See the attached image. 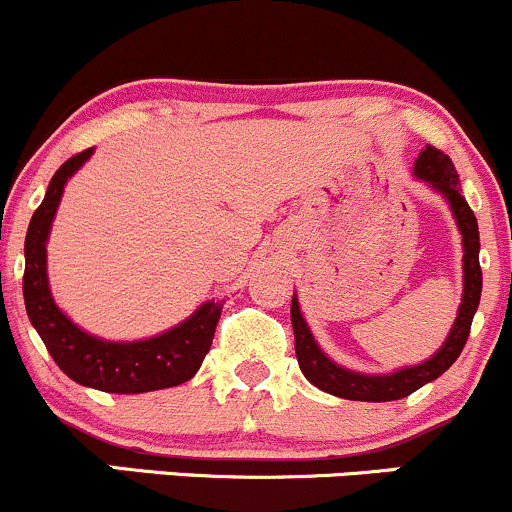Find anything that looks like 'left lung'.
Wrapping results in <instances>:
<instances>
[{
    "mask_svg": "<svg viewBox=\"0 0 512 512\" xmlns=\"http://www.w3.org/2000/svg\"><path fill=\"white\" fill-rule=\"evenodd\" d=\"M414 174L419 179H424L427 184H432L437 191L444 193V198L449 201L451 211H454L456 223H459L461 235H464V299H461L459 316H456L454 328H451L449 338L441 346V351L429 358L427 363L414 365V368L397 370L392 375H360L351 373V370L338 368L336 363L326 358L321 353V348L316 346L314 336H311L309 326L301 319L299 301L297 297L292 299V326H294V351H297L299 368L304 373V378L311 385H316L319 390L328 392V395L343 397V400H360V402H390L400 400V397L412 395L414 390H419L422 385L437 380L441 373L454 365V360L459 358L464 351L466 341H469L471 333V321L473 314L478 309V301H481V284L483 274L481 265H478V223L476 215H473L471 206L466 203V198L461 196L459 186V174H456V166L451 164V159L446 157L441 149L427 147L419 154L417 164H414Z\"/></svg>",
    "mask_w": 512,
    "mask_h": 512,
    "instance_id": "8db88e82",
    "label": "left lung"
}]
</instances>
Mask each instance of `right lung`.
Here are the masks:
<instances>
[{
	"instance_id": "add662e5",
	"label": "right lung",
	"mask_w": 512,
	"mask_h": 512,
	"mask_svg": "<svg viewBox=\"0 0 512 512\" xmlns=\"http://www.w3.org/2000/svg\"><path fill=\"white\" fill-rule=\"evenodd\" d=\"M93 149L75 154L53 174L41 206L31 215L24 242V304L58 368L80 385L102 392L134 395L174 387L191 380L211 351L223 301H208L191 319L149 341L110 343L88 336L61 314L48 292L46 240L68 176H73Z\"/></svg>"
}]
</instances>
